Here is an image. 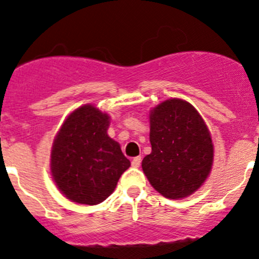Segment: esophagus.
Listing matches in <instances>:
<instances>
[{
	"instance_id": "obj_1",
	"label": "esophagus",
	"mask_w": 259,
	"mask_h": 259,
	"mask_svg": "<svg viewBox=\"0 0 259 259\" xmlns=\"http://www.w3.org/2000/svg\"><path fill=\"white\" fill-rule=\"evenodd\" d=\"M141 161H142V158H141V157H135V158L132 159V166L133 167H140L141 166Z\"/></svg>"
}]
</instances>
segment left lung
Wrapping results in <instances>:
<instances>
[{"mask_svg":"<svg viewBox=\"0 0 259 259\" xmlns=\"http://www.w3.org/2000/svg\"><path fill=\"white\" fill-rule=\"evenodd\" d=\"M149 123L152 152L142 161L149 183L166 198L189 196L212 168V138L203 118L191 103L172 98L151 111Z\"/></svg>","mask_w":259,"mask_h":259,"instance_id":"left-lung-1","label":"left lung"}]
</instances>
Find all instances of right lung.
<instances>
[{
	"instance_id": "right-lung-1",
	"label": "right lung",
	"mask_w": 259,
	"mask_h": 259,
	"mask_svg": "<svg viewBox=\"0 0 259 259\" xmlns=\"http://www.w3.org/2000/svg\"><path fill=\"white\" fill-rule=\"evenodd\" d=\"M110 116L91 105L73 111L63 122L51 152V172L71 201L98 204L114 191L131 162L108 137Z\"/></svg>"
}]
</instances>
